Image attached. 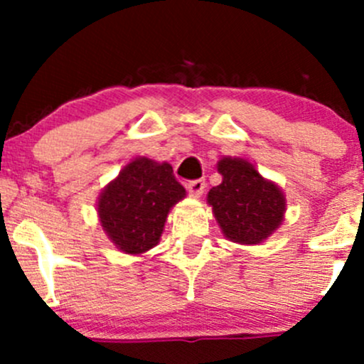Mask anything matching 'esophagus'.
Returning <instances> with one entry per match:
<instances>
[{
	"label": "esophagus",
	"instance_id": "1",
	"mask_svg": "<svg viewBox=\"0 0 364 364\" xmlns=\"http://www.w3.org/2000/svg\"><path fill=\"white\" fill-rule=\"evenodd\" d=\"M204 188H205L204 179H196V181H190L188 185H186V190H188L190 197H196V199H199V197L203 196Z\"/></svg>",
	"mask_w": 364,
	"mask_h": 364
}]
</instances>
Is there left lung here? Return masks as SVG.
<instances>
[{
    "mask_svg": "<svg viewBox=\"0 0 364 364\" xmlns=\"http://www.w3.org/2000/svg\"><path fill=\"white\" fill-rule=\"evenodd\" d=\"M222 183L209 190L208 204L225 240L259 245L277 232L285 220L284 190L266 179L255 165L240 156H223L216 164Z\"/></svg>",
    "mask_w": 364,
    "mask_h": 364,
    "instance_id": "1",
    "label": "left lung"
}]
</instances>
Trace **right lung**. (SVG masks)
Listing matches in <instances>:
<instances>
[{"label": "right lung", "mask_w": 364, "mask_h": 364, "mask_svg": "<svg viewBox=\"0 0 364 364\" xmlns=\"http://www.w3.org/2000/svg\"><path fill=\"white\" fill-rule=\"evenodd\" d=\"M185 197L171 164L135 156L98 196V220L117 250L142 255L159 245L168 213Z\"/></svg>", "instance_id": "add662e5"}]
</instances>
